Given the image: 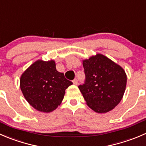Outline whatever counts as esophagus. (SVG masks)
Listing matches in <instances>:
<instances>
[{"mask_svg": "<svg viewBox=\"0 0 146 146\" xmlns=\"http://www.w3.org/2000/svg\"><path fill=\"white\" fill-rule=\"evenodd\" d=\"M78 83H79V82H78V80L76 79H74L73 80V84L74 85H77L78 84Z\"/></svg>", "mask_w": 146, "mask_h": 146, "instance_id": "1", "label": "esophagus"}]
</instances>
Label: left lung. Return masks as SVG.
Returning a JSON list of instances; mask_svg holds the SVG:
<instances>
[{
    "label": "left lung",
    "mask_w": 146,
    "mask_h": 146,
    "mask_svg": "<svg viewBox=\"0 0 146 146\" xmlns=\"http://www.w3.org/2000/svg\"><path fill=\"white\" fill-rule=\"evenodd\" d=\"M82 64L86 80L79 89L87 106L96 113L111 111L125 92L127 76L124 70L102 54L82 60Z\"/></svg>",
    "instance_id": "obj_1"
}]
</instances>
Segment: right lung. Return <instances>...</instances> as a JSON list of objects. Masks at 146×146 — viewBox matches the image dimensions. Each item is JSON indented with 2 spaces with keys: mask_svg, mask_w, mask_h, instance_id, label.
Here are the masks:
<instances>
[{
  "mask_svg": "<svg viewBox=\"0 0 146 146\" xmlns=\"http://www.w3.org/2000/svg\"><path fill=\"white\" fill-rule=\"evenodd\" d=\"M72 84L64 74L56 70L53 60H37L20 79V86L25 99L39 111L50 113L61 104L66 89Z\"/></svg>",
  "mask_w": 146,
  "mask_h": 146,
  "instance_id": "obj_1",
  "label": "right lung"
}]
</instances>
